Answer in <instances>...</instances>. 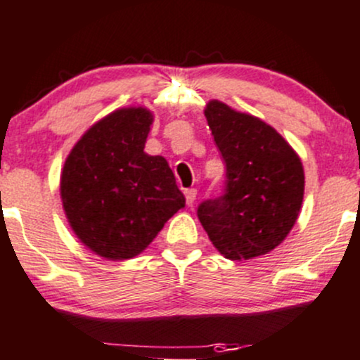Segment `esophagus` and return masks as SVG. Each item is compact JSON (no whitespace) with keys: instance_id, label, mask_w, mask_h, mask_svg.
Returning <instances> with one entry per match:
<instances>
[{"instance_id":"34e87169","label":"esophagus","mask_w":360,"mask_h":360,"mask_svg":"<svg viewBox=\"0 0 360 360\" xmlns=\"http://www.w3.org/2000/svg\"><path fill=\"white\" fill-rule=\"evenodd\" d=\"M185 202H187V206H192L197 197V191L195 188H185Z\"/></svg>"}]
</instances>
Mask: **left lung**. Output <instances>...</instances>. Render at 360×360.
Wrapping results in <instances>:
<instances>
[{
  "instance_id": "obj_1",
  "label": "left lung",
  "mask_w": 360,
  "mask_h": 360,
  "mask_svg": "<svg viewBox=\"0 0 360 360\" xmlns=\"http://www.w3.org/2000/svg\"><path fill=\"white\" fill-rule=\"evenodd\" d=\"M207 125L225 163V187L197 207L200 225L226 259L245 261L280 245L295 225L304 169L273 127L219 101L206 108Z\"/></svg>"
}]
</instances>
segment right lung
Instances as JSON below:
<instances>
[{
  "instance_id": "right-lung-1",
  "label": "right lung",
  "mask_w": 360,
  "mask_h": 360,
  "mask_svg": "<svg viewBox=\"0 0 360 360\" xmlns=\"http://www.w3.org/2000/svg\"><path fill=\"white\" fill-rule=\"evenodd\" d=\"M153 117L125 108L77 142L61 175V200L77 237L111 261L141 254L185 206L165 158L144 153Z\"/></svg>"
}]
</instances>
